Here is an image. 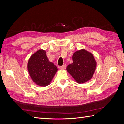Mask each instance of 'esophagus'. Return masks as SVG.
I'll return each instance as SVG.
<instances>
[{
  "label": "esophagus",
  "instance_id": "esophagus-1",
  "mask_svg": "<svg viewBox=\"0 0 124 124\" xmlns=\"http://www.w3.org/2000/svg\"><path fill=\"white\" fill-rule=\"evenodd\" d=\"M66 65L65 64V65H63V66H62L60 67V69H65L66 68Z\"/></svg>",
  "mask_w": 124,
  "mask_h": 124
}]
</instances>
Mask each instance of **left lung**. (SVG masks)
Wrapping results in <instances>:
<instances>
[{
  "mask_svg": "<svg viewBox=\"0 0 124 124\" xmlns=\"http://www.w3.org/2000/svg\"><path fill=\"white\" fill-rule=\"evenodd\" d=\"M73 63L67 66V71L77 83L83 84L89 81L94 74L97 62L91 52L84 48L74 52Z\"/></svg>",
  "mask_w": 124,
  "mask_h": 124,
  "instance_id": "1",
  "label": "left lung"
}]
</instances>
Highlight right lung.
Returning a JSON list of instances; mask_svg holds the SVG:
<instances>
[{
	"mask_svg": "<svg viewBox=\"0 0 124 124\" xmlns=\"http://www.w3.org/2000/svg\"><path fill=\"white\" fill-rule=\"evenodd\" d=\"M27 70L34 83L41 87L49 85L58 69L48 60L46 51L41 49L33 53L28 59Z\"/></svg>",
	"mask_w": 124,
	"mask_h": 124,
	"instance_id": "obj_1",
	"label": "right lung"
}]
</instances>
